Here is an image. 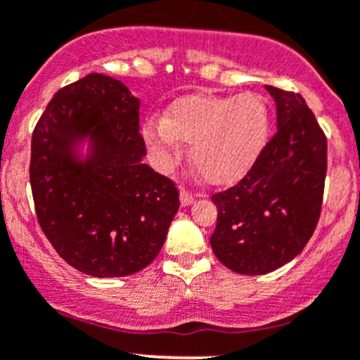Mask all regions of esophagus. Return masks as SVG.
Wrapping results in <instances>:
<instances>
[{
    "instance_id": "34e87169",
    "label": "esophagus",
    "mask_w": 360,
    "mask_h": 360,
    "mask_svg": "<svg viewBox=\"0 0 360 360\" xmlns=\"http://www.w3.org/2000/svg\"><path fill=\"white\" fill-rule=\"evenodd\" d=\"M179 197H181V205H184V207H186V205H191L195 200V195L190 193V191H186V190L181 191Z\"/></svg>"
}]
</instances>
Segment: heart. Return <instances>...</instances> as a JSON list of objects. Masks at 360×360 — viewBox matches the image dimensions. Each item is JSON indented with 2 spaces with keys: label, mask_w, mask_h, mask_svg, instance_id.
Instances as JSON below:
<instances>
[{
  "label": "heart",
  "mask_w": 360,
  "mask_h": 360,
  "mask_svg": "<svg viewBox=\"0 0 360 360\" xmlns=\"http://www.w3.org/2000/svg\"><path fill=\"white\" fill-rule=\"evenodd\" d=\"M269 134V109L253 93L237 96L193 95L179 98L162 121H148L144 142L158 169L169 170L179 142L190 144L195 169L214 184L243 176L260 155Z\"/></svg>",
  "instance_id": "heart-1"
}]
</instances>
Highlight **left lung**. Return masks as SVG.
I'll use <instances>...</instances> for the list:
<instances>
[{
  "label": "left lung",
  "mask_w": 360,
  "mask_h": 360,
  "mask_svg": "<svg viewBox=\"0 0 360 360\" xmlns=\"http://www.w3.org/2000/svg\"><path fill=\"white\" fill-rule=\"evenodd\" d=\"M265 89L276 103V135L236 186L212 195V251L248 276L273 273L304 250L319 223L327 172V139L304 98Z\"/></svg>",
  "instance_id": "left-lung-1"
}]
</instances>
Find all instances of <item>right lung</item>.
Masks as SVG:
<instances>
[{
	"mask_svg": "<svg viewBox=\"0 0 360 360\" xmlns=\"http://www.w3.org/2000/svg\"><path fill=\"white\" fill-rule=\"evenodd\" d=\"M139 107L121 80L89 73L56 93L31 139L38 223L59 257L89 276L148 267L179 209L172 181L142 162Z\"/></svg>",
	"mask_w": 360,
	"mask_h": 360,
	"instance_id": "1",
	"label": "right lung"
}]
</instances>
